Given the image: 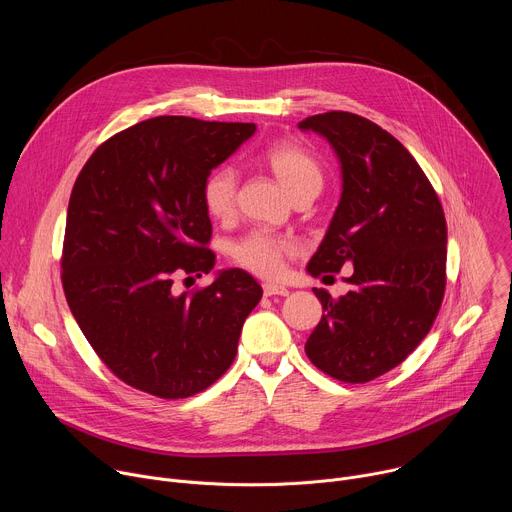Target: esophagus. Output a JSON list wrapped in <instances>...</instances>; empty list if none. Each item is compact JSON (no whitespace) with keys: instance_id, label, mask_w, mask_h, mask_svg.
<instances>
[{"instance_id":"obj_1","label":"esophagus","mask_w":512,"mask_h":512,"mask_svg":"<svg viewBox=\"0 0 512 512\" xmlns=\"http://www.w3.org/2000/svg\"><path fill=\"white\" fill-rule=\"evenodd\" d=\"M263 294L267 298H271V296H287L289 289L283 287V285H277V283H265L263 285Z\"/></svg>"}]
</instances>
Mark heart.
<instances>
[{
	"label": "heart",
	"instance_id": "heart-1",
	"mask_svg": "<svg viewBox=\"0 0 512 512\" xmlns=\"http://www.w3.org/2000/svg\"><path fill=\"white\" fill-rule=\"evenodd\" d=\"M263 160L291 196L322 186L324 176L318 160L298 143H275L263 154ZM237 186L239 176L229 166L216 168L204 180L202 204L208 216L216 218V221H225V218L233 216L237 204ZM291 253H294V243L263 229L251 231L231 245V259L261 277L279 275L285 257Z\"/></svg>",
	"mask_w": 512,
	"mask_h": 512
}]
</instances>
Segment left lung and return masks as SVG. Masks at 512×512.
Here are the masks:
<instances>
[{
	"mask_svg": "<svg viewBox=\"0 0 512 512\" xmlns=\"http://www.w3.org/2000/svg\"><path fill=\"white\" fill-rule=\"evenodd\" d=\"M300 129L326 137L342 166V196L308 271L320 277L352 265L346 296L314 289L324 314L306 354L332 379L369 383L417 348L442 308L444 208L405 145L377 123L328 111Z\"/></svg>",
	"mask_w": 512,
	"mask_h": 512,
	"instance_id": "left-lung-1",
	"label": "left lung"
}]
</instances>
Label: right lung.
<instances>
[{
	"mask_svg": "<svg viewBox=\"0 0 512 512\" xmlns=\"http://www.w3.org/2000/svg\"><path fill=\"white\" fill-rule=\"evenodd\" d=\"M255 123L154 117L103 141L72 186L62 289L85 338L123 383L186 399L221 379L263 289L227 269L200 289L176 279L214 267L202 184Z\"/></svg>",
	"mask_w": 512,
	"mask_h": 512,
	"instance_id": "1",
	"label": "right lung"
}]
</instances>
